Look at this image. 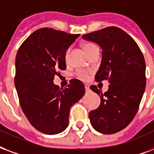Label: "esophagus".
<instances>
[{
	"mask_svg": "<svg viewBox=\"0 0 154 154\" xmlns=\"http://www.w3.org/2000/svg\"><path fill=\"white\" fill-rule=\"evenodd\" d=\"M85 90L87 91V92L90 90V88H89V85H85Z\"/></svg>",
	"mask_w": 154,
	"mask_h": 154,
	"instance_id": "obj_1",
	"label": "esophagus"
}]
</instances>
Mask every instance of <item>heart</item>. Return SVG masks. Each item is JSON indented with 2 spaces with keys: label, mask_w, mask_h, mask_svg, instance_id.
<instances>
[{
  "label": "heart",
  "mask_w": 154,
  "mask_h": 154,
  "mask_svg": "<svg viewBox=\"0 0 154 154\" xmlns=\"http://www.w3.org/2000/svg\"><path fill=\"white\" fill-rule=\"evenodd\" d=\"M97 48L96 46L93 43H90V42H87V43H85L84 44V48H85V51L89 55L91 53V51H93L94 49ZM69 49H67L65 52V59L66 60H68V57H69ZM77 75L79 79H81L82 80H87L89 77L88 75V73L86 71V70H84V69H79L77 71Z\"/></svg>",
  "instance_id": "obj_1"
}]
</instances>
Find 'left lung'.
<instances>
[{
    "label": "left lung",
    "instance_id": "left-lung-1",
    "mask_svg": "<svg viewBox=\"0 0 154 154\" xmlns=\"http://www.w3.org/2000/svg\"><path fill=\"white\" fill-rule=\"evenodd\" d=\"M82 38L101 47L103 57L95 81L110 84L104 94L96 85L90 86L101 97L100 106L89 112L90 123L102 134H114L126 127L138 112L146 85L144 57L134 39L117 27Z\"/></svg>",
    "mask_w": 154,
    "mask_h": 154
}]
</instances>
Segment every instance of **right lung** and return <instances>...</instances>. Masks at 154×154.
I'll list each match as a JSON object with an SVG mask.
<instances>
[{"label": "right lung", "mask_w": 154, "mask_h": 154, "mask_svg": "<svg viewBox=\"0 0 154 154\" xmlns=\"http://www.w3.org/2000/svg\"><path fill=\"white\" fill-rule=\"evenodd\" d=\"M79 34L42 28L25 39L15 58L14 85L30 124L47 134H59L69 125V109L85 95V85L73 79L65 88L55 75L66 68L65 52Z\"/></svg>", "instance_id": "add662e5"}]
</instances>
